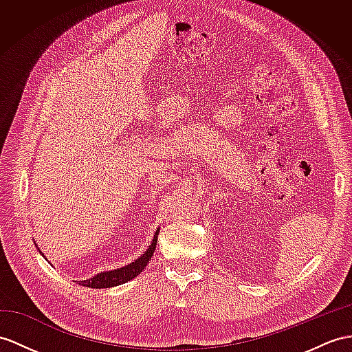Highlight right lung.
I'll return each mask as SVG.
<instances>
[{"label": "right lung", "instance_id": "add662e5", "mask_svg": "<svg viewBox=\"0 0 352 352\" xmlns=\"http://www.w3.org/2000/svg\"><path fill=\"white\" fill-rule=\"evenodd\" d=\"M158 233H160V228L157 230V233L153 234V239H152V242H151L148 250L144 251L135 261L124 265V267L115 269V270L101 272V273H98V275L92 276L87 280H77V282H79V285L89 287V288H110V287L125 284V282L134 279L137 275H140L142 270L146 267L148 263L151 261L153 251H155V248H157ZM40 254H41V251H40ZM43 256H45V255H43Z\"/></svg>", "mask_w": 352, "mask_h": 352}]
</instances>
